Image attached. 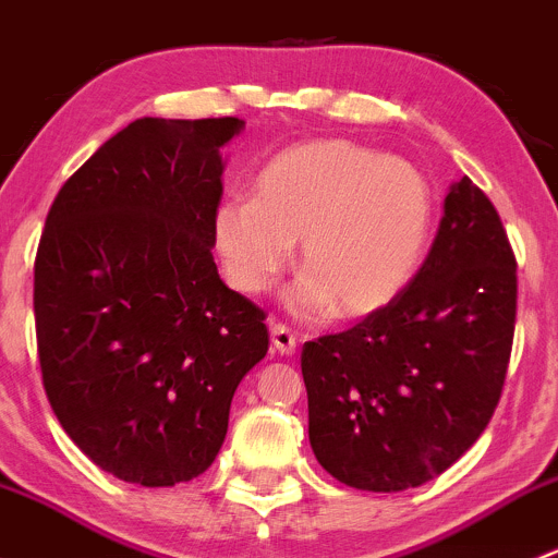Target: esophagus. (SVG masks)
<instances>
[{"label": "esophagus", "instance_id": "1", "mask_svg": "<svg viewBox=\"0 0 558 558\" xmlns=\"http://www.w3.org/2000/svg\"><path fill=\"white\" fill-rule=\"evenodd\" d=\"M272 345L280 356H291L296 351V335L286 324H272Z\"/></svg>", "mask_w": 558, "mask_h": 558}]
</instances>
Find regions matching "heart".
<instances>
[{"label":"heart","instance_id":"b5f03b06","mask_svg":"<svg viewBox=\"0 0 558 558\" xmlns=\"http://www.w3.org/2000/svg\"><path fill=\"white\" fill-rule=\"evenodd\" d=\"M432 227L435 196L413 165L351 140H311L258 172L253 199L218 205L213 240L243 294L267 291L302 243L307 272L291 289V307L359 318L413 283Z\"/></svg>","mask_w":558,"mask_h":558}]
</instances>
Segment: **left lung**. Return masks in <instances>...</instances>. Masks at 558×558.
<instances>
[{
	"label": "left lung",
	"instance_id": "1",
	"mask_svg": "<svg viewBox=\"0 0 558 558\" xmlns=\"http://www.w3.org/2000/svg\"><path fill=\"white\" fill-rule=\"evenodd\" d=\"M515 291L499 213L464 174L413 283L353 329L302 348L318 464L345 486L391 494L470 451L502 393Z\"/></svg>",
	"mask_w": 558,
	"mask_h": 558
}]
</instances>
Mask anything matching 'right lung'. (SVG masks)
<instances>
[{
	"mask_svg": "<svg viewBox=\"0 0 558 558\" xmlns=\"http://www.w3.org/2000/svg\"><path fill=\"white\" fill-rule=\"evenodd\" d=\"M240 118H140L50 205L35 262L43 386L70 440L137 486L202 475L240 380L267 356L264 311L213 262Z\"/></svg>",
	"mask_w": 558,
	"mask_h": 558,
	"instance_id": "obj_1",
	"label": "right lung"
}]
</instances>
